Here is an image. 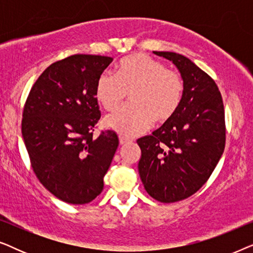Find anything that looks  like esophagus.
<instances>
[{"label":"esophagus","instance_id":"1","mask_svg":"<svg viewBox=\"0 0 253 253\" xmlns=\"http://www.w3.org/2000/svg\"><path fill=\"white\" fill-rule=\"evenodd\" d=\"M129 141H130L129 138H126L124 136H120V144L121 145H126V144L129 143Z\"/></svg>","mask_w":253,"mask_h":253}]
</instances>
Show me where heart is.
<instances>
[{
    "label": "heart",
    "mask_w": 253,
    "mask_h": 253,
    "mask_svg": "<svg viewBox=\"0 0 253 253\" xmlns=\"http://www.w3.org/2000/svg\"><path fill=\"white\" fill-rule=\"evenodd\" d=\"M130 93L131 105L108 115L105 124L124 137H134L152 123L167 122L182 103L184 83L181 75L145 54L126 57L115 74L105 71L95 86V96L107 110H114Z\"/></svg>",
    "instance_id": "heart-1"
}]
</instances>
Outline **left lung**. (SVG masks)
Instances as JSON below:
<instances>
[{
	"mask_svg": "<svg viewBox=\"0 0 253 253\" xmlns=\"http://www.w3.org/2000/svg\"><path fill=\"white\" fill-rule=\"evenodd\" d=\"M171 61L184 83L174 116L137 140L140 179L152 198L175 203L196 193L216 167L226 144L221 93L215 82L191 60L171 51H153Z\"/></svg>",
	"mask_w": 253,
	"mask_h": 253,
	"instance_id": "1",
	"label": "left lung"
}]
</instances>
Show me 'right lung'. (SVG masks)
<instances>
[{"label":"right lung","instance_id":"add662e5","mask_svg":"<svg viewBox=\"0 0 253 253\" xmlns=\"http://www.w3.org/2000/svg\"><path fill=\"white\" fill-rule=\"evenodd\" d=\"M112 57L77 54L50 64L37 79L23 112L22 134L34 174L65 203L95 199L119 146L114 131H93L101 116L95 86Z\"/></svg>","mask_w":253,"mask_h":253}]
</instances>
